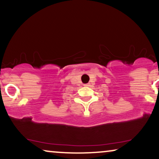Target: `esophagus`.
Wrapping results in <instances>:
<instances>
[{"mask_svg": "<svg viewBox=\"0 0 159 159\" xmlns=\"http://www.w3.org/2000/svg\"><path fill=\"white\" fill-rule=\"evenodd\" d=\"M85 86H89V84H85Z\"/></svg>", "mask_w": 159, "mask_h": 159, "instance_id": "obj_1", "label": "esophagus"}]
</instances>
